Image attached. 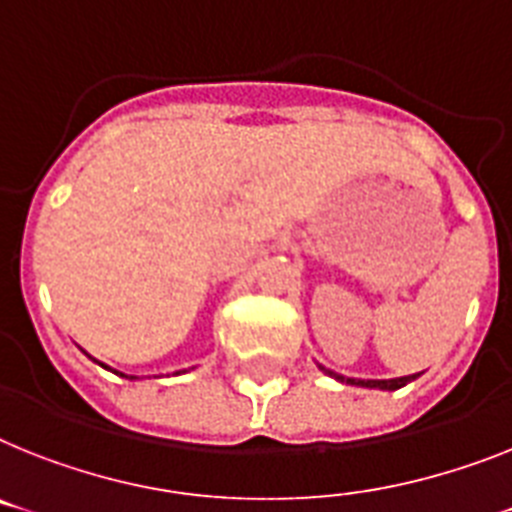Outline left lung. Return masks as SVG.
Instances as JSON below:
<instances>
[{"mask_svg": "<svg viewBox=\"0 0 512 512\" xmlns=\"http://www.w3.org/2000/svg\"><path fill=\"white\" fill-rule=\"evenodd\" d=\"M319 369L327 371L329 377H335L337 382L361 384V387H371V390H400V387H405L408 382L418 379V374H411V377H398V379H350V377H342V374H335V371L324 369V366H319Z\"/></svg>", "mask_w": 512, "mask_h": 512, "instance_id": "8db88e82", "label": "left lung"}]
</instances>
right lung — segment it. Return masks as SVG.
<instances>
[{
    "instance_id": "right-lung-1",
    "label": "right lung",
    "mask_w": 512,
    "mask_h": 512,
    "mask_svg": "<svg viewBox=\"0 0 512 512\" xmlns=\"http://www.w3.org/2000/svg\"><path fill=\"white\" fill-rule=\"evenodd\" d=\"M101 366H104V363H101ZM104 369H107V366H104ZM120 377H125V374H120ZM128 379H135V377H128Z\"/></svg>"
}]
</instances>
